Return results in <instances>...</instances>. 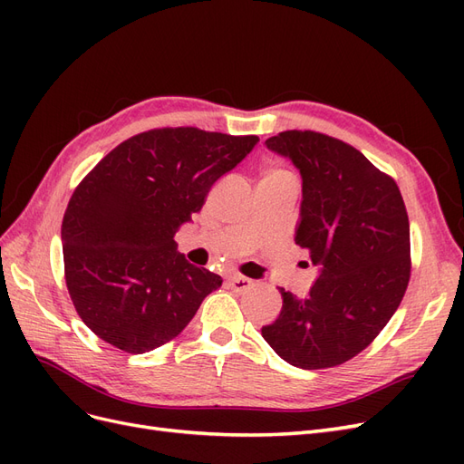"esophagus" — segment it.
<instances>
[{
  "label": "esophagus",
  "instance_id": "34e87169",
  "mask_svg": "<svg viewBox=\"0 0 464 464\" xmlns=\"http://www.w3.org/2000/svg\"><path fill=\"white\" fill-rule=\"evenodd\" d=\"M228 286L234 292H246L249 288H254V280L240 276V275H232V276H228Z\"/></svg>",
  "mask_w": 464,
  "mask_h": 464
}]
</instances>
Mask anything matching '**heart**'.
I'll return each instance as SVG.
<instances>
[{
    "instance_id": "heart-1",
    "label": "heart",
    "mask_w": 464,
    "mask_h": 464,
    "mask_svg": "<svg viewBox=\"0 0 464 464\" xmlns=\"http://www.w3.org/2000/svg\"><path fill=\"white\" fill-rule=\"evenodd\" d=\"M288 176L285 170H280V168H266L263 172V178H285Z\"/></svg>"
}]
</instances>
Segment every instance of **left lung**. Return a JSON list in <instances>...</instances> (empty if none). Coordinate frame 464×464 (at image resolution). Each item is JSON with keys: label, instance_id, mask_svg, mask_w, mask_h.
<instances>
[{"label": "left lung", "instance_id": "8db88e82", "mask_svg": "<svg viewBox=\"0 0 464 464\" xmlns=\"http://www.w3.org/2000/svg\"><path fill=\"white\" fill-rule=\"evenodd\" d=\"M265 145L300 170L294 240L310 249L317 278L305 298L280 288L283 310L261 334L292 366H339L382 333L409 286L402 195L360 150L329 135L294 130Z\"/></svg>", "mask_w": 464, "mask_h": 464}]
</instances>
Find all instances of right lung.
Instances as JSON below:
<instances>
[{"instance_id": "add662e5", "label": "right lung", "mask_w": 464, "mask_h": 464, "mask_svg": "<svg viewBox=\"0 0 464 464\" xmlns=\"http://www.w3.org/2000/svg\"><path fill=\"white\" fill-rule=\"evenodd\" d=\"M257 141L198 128L152 130L118 145L81 181L62 244L69 296L94 334L143 354L188 327L222 278L191 265L174 236Z\"/></svg>"}]
</instances>
